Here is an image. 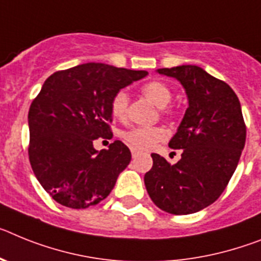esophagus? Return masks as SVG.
<instances>
[{
	"mask_svg": "<svg viewBox=\"0 0 261 261\" xmlns=\"http://www.w3.org/2000/svg\"><path fill=\"white\" fill-rule=\"evenodd\" d=\"M131 155H133V158H137L138 155H139V151H137V149H131Z\"/></svg>",
	"mask_w": 261,
	"mask_h": 261,
	"instance_id": "esophagus-1",
	"label": "esophagus"
}]
</instances>
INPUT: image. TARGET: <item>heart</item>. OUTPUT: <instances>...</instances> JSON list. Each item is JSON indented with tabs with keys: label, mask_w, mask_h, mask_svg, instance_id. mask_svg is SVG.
I'll return each instance as SVG.
<instances>
[{
	"label": "heart",
	"mask_w": 261,
	"mask_h": 261,
	"mask_svg": "<svg viewBox=\"0 0 261 261\" xmlns=\"http://www.w3.org/2000/svg\"><path fill=\"white\" fill-rule=\"evenodd\" d=\"M142 93L146 98H148L152 103H155L160 109L163 115H172V109L167 108L171 102L173 92L168 84L164 81L153 80L144 84L142 87ZM127 106H128V94L124 90H119L114 94L110 103L112 114L117 119H124L127 115ZM122 138L128 146L135 149H144L152 148L158 142L165 138V131L162 127H133L127 131L122 133Z\"/></svg>",
	"instance_id": "b5f03b06"
}]
</instances>
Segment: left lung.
Segmentation results:
<instances>
[{"label":"left lung","mask_w":261,"mask_h":261,"mask_svg":"<svg viewBox=\"0 0 261 261\" xmlns=\"http://www.w3.org/2000/svg\"><path fill=\"white\" fill-rule=\"evenodd\" d=\"M184 87L188 106L169 142L181 159L169 164L152 153V168L144 174L149 197L159 209L185 215L218 199L234 174L246 143V124L235 92L197 65L158 69Z\"/></svg>","instance_id":"obj_1"}]
</instances>
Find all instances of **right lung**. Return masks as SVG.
Wrapping results in <instances>:
<instances>
[{"instance_id":"obj_1","label":"right lung","mask_w":261,"mask_h":261,"mask_svg":"<svg viewBox=\"0 0 261 261\" xmlns=\"http://www.w3.org/2000/svg\"><path fill=\"white\" fill-rule=\"evenodd\" d=\"M148 74L102 63L58 71L43 84L29 110V159L38 181L60 205L87 209L110 194L131 160L115 140L97 151L94 139H112V98Z\"/></svg>"}]
</instances>
